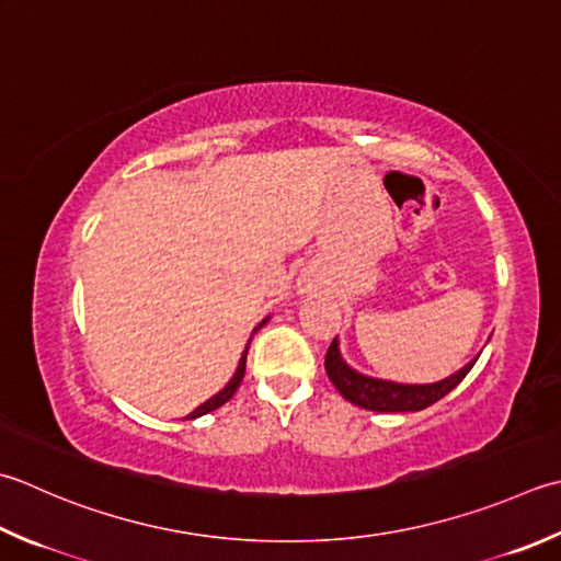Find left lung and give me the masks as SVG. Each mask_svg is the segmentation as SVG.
Returning a JSON list of instances; mask_svg holds the SVG:
<instances>
[{
  "instance_id": "obj_1",
  "label": "left lung",
  "mask_w": 561,
  "mask_h": 561,
  "mask_svg": "<svg viewBox=\"0 0 561 561\" xmlns=\"http://www.w3.org/2000/svg\"><path fill=\"white\" fill-rule=\"evenodd\" d=\"M479 355L474 359H469L462 369L455 371V375H449L440 381L399 383V381L362 375V371L350 367L343 359V355H340V343L335 337L331 347H328L325 371H328V379L333 381V387L340 391V397L359 405V409L377 411V413H411V411H423L427 405H433L435 401L447 397V393L469 375V369L477 365Z\"/></svg>"
}]
</instances>
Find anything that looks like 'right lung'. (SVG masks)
I'll return each instance as SVG.
<instances>
[{"label": "right lung", "mask_w": 561, "mask_h": 561, "mask_svg": "<svg viewBox=\"0 0 561 561\" xmlns=\"http://www.w3.org/2000/svg\"><path fill=\"white\" fill-rule=\"evenodd\" d=\"M267 321H270V316H267L265 321H262L257 328H262ZM257 328H255V331H257ZM255 331H252V333H255ZM250 340H252V335H250ZM250 340H248V345H245V350H243V355H240V362H238V367H236V375L230 377V381L226 383V387H224L221 391L214 393V397L208 399V401H204L202 405H196V409H194L190 415H186V419H199V415H204V413H211V411L218 409V405H224L230 397H233V393H236L238 387H240V381H243V375H245V359H248Z\"/></svg>", "instance_id": "add662e5"}]
</instances>
